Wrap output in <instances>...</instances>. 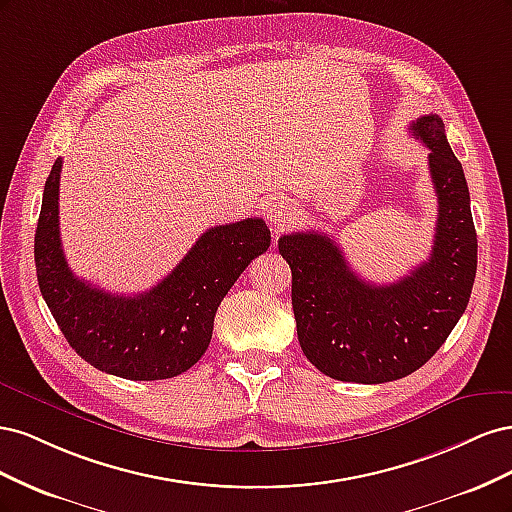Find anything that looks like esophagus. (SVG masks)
<instances>
[{"instance_id":"1","label":"esophagus","mask_w":512,"mask_h":512,"mask_svg":"<svg viewBox=\"0 0 512 512\" xmlns=\"http://www.w3.org/2000/svg\"><path fill=\"white\" fill-rule=\"evenodd\" d=\"M290 211H292V207L286 203V200H280V203H275V205L269 209V220H271V222H282V220L288 218Z\"/></svg>"}]
</instances>
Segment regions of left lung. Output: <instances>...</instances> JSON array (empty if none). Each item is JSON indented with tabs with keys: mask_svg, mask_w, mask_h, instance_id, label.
<instances>
[{
	"mask_svg": "<svg viewBox=\"0 0 512 512\" xmlns=\"http://www.w3.org/2000/svg\"><path fill=\"white\" fill-rule=\"evenodd\" d=\"M429 147L438 196L431 256L395 284L356 275L320 232H292L277 245L292 271V309L303 354L324 376L382 384L423 367L466 312L476 277V230L461 162L438 115L410 126Z\"/></svg>",
	"mask_w": 512,
	"mask_h": 512,
	"instance_id": "left-lung-1",
	"label": "left lung"
}]
</instances>
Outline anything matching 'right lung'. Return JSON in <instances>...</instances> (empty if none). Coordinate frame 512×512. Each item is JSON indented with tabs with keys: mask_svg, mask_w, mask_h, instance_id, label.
Listing matches in <instances>:
<instances>
[{
	"mask_svg": "<svg viewBox=\"0 0 512 512\" xmlns=\"http://www.w3.org/2000/svg\"><path fill=\"white\" fill-rule=\"evenodd\" d=\"M59 175L44 183L34 258L42 299L74 352L106 374L166 380L205 354L222 299L250 262L267 252L271 232L260 218L213 226L179 265L147 292L123 297L76 277L61 250Z\"/></svg>",
	"mask_w": 512,
	"mask_h": 512,
	"instance_id": "right-lung-1",
	"label": "right lung"
}]
</instances>
